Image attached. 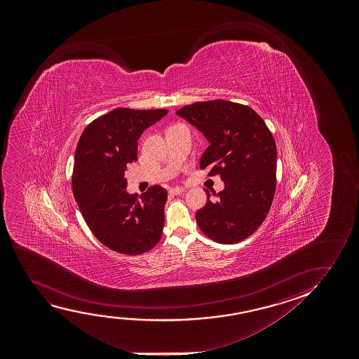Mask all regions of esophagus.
<instances>
[{
  "mask_svg": "<svg viewBox=\"0 0 359 359\" xmlns=\"http://www.w3.org/2000/svg\"><path fill=\"white\" fill-rule=\"evenodd\" d=\"M182 192H184V189H182V187H172L169 190L170 195H180Z\"/></svg>",
  "mask_w": 359,
  "mask_h": 359,
  "instance_id": "1",
  "label": "esophagus"
}]
</instances>
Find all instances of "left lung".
Returning a JSON list of instances; mask_svg holds the SVG:
<instances>
[{
	"mask_svg": "<svg viewBox=\"0 0 359 359\" xmlns=\"http://www.w3.org/2000/svg\"><path fill=\"white\" fill-rule=\"evenodd\" d=\"M177 115L203 133L210 144L200 167L224 182L216 198L206 192L197 224L217 243L244 241L265 221L275 195L277 148L272 133L252 109L221 99L187 105Z\"/></svg>",
	"mask_w": 359,
	"mask_h": 359,
	"instance_id": "left-lung-1",
	"label": "left lung"
}]
</instances>
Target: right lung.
Here are the masks:
<instances>
[{
  "mask_svg": "<svg viewBox=\"0 0 359 359\" xmlns=\"http://www.w3.org/2000/svg\"><path fill=\"white\" fill-rule=\"evenodd\" d=\"M168 110L114 109L95 118L74 152L72 190L79 211L102 244L125 255L151 250L162 236L167 190L126 191L125 172L137 159V141Z\"/></svg>",
  "mask_w": 359,
  "mask_h": 359,
  "instance_id": "add662e5",
  "label": "right lung"
}]
</instances>
